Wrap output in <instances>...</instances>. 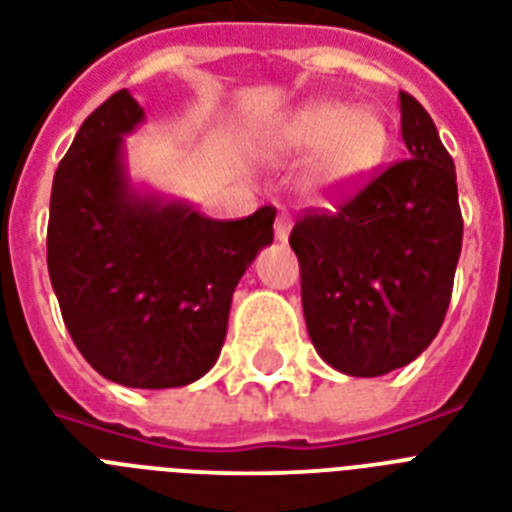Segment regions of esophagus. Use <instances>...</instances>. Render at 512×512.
<instances>
[{
  "instance_id": "34e87169",
  "label": "esophagus",
  "mask_w": 512,
  "mask_h": 512,
  "mask_svg": "<svg viewBox=\"0 0 512 512\" xmlns=\"http://www.w3.org/2000/svg\"><path fill=\"white\" fill-rule=\"evenodd\" d=\"M289 234H292V218L286 213H278L276 218V242H289Z\"/></svg>"
}]
</instances>
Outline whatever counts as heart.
<instances>
[{
    "label": "heart",
    "mask_w": 512,
    "mask_h": 512,
    "mask_svg": "<svg viewBox=\"0 0 512 512\" xmlns=\"http://www.w3.org/2000/svg\"><path fill=\"white\" fill-rule=\"evenodd\" d=\"M389 128L376 110L344 102H307L286 112L268 131L276 160L307 158L299 186L307 197L336 199L355 191L384 162Z\"/></svg>",
    "instance_id": "heart-1"
}]
</instances>
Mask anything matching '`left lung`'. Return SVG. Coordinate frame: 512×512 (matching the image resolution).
<instances>
[{
  "instance_id": "left-lung-1",
  "label": "left lung",
  "mask_w": 512,
  "mask_h": 512,
  "mask_svg": "<svg viewBox=\"0 0 512 512\" xmlns=\"http://www.w3.org/2000/svg\"><path fill=\"white\" fill-rule=\"evenodd\" d=\"M407 160L339 213L307 215L289 244L313 347L357 378L413 363L442 328L463 247L455 162L418 99L400 91Z\"/></svg>"
}]
</instances>
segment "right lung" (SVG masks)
<instances>
[{"mask_svg":"<svg viewBox=\"0 0 512 512\" xmlns=\"http://www.w3.org/2000/svg\"><path fill=\"white\" fill-rule=\"evenodd\" d=\"M147 123L128 89L83 120L54 173L47 265L78 352L131 389L194 384L226 342L236 284L273 244V207L215 220L136 184L126 136Z\"/></svg>","mask_w":512,"mask_h":512,"instance_id":"add662e5","label":"right lung"}]
</instances>
